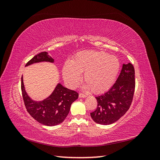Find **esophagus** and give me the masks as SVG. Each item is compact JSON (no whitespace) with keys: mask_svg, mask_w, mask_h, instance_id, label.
I'll return each mask as SVG.
<instances>
[{"mask_svg":"<svg viewBox=\"0 0 160 160\" xmlns=\"http://www.w3.org/2000/svg\"><path fill=\"white\" fill-rule=\"evenodd\" d=\"M79 98H86L87 95H85L84 93H79Z\"/></svg>","mask_w":160,"mask_h":160,"instance_id":"obj_1","label":"esophagus"}]
</instances>
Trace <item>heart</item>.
<instances>
[{
  "label": "heart",
  "mask_w": 160,
  "mask_h": 160,
  "mask_svg": "<svg viewBox=\"0 0 160 160\" xmlns=\"http://www.w3.org/2000/svg\"><path fill=\"white\" fill-rule=\"evenodd\" d=\"M118 58L103 51L78 52L72 61H67L62 69L66 83L75 88L83 72L86 87L96 93L108 91L114 83L119 70Z\"/></svg>",
  "instance_id": "b5f03b06"
}]
</instances>
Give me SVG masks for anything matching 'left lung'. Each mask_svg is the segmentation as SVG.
Returning a JSON list of instances; mask_svg holds the SVG:
<instances>
[{
	"mask_svg": "<svg viewBox=\"0 0 160 160\" xmlns=\"http://www.w3.org/2000/svg\"><path fill=\"white\" fill-rule=\"evenodd\" d=\"M135 88V69L129 62L123 64L114 85L104 94L95 97L96 109L91 113L95 123L109 125L117 122L127 112L132 105Z\"/></svg>",
	"mask_w": 160,
	"mask_h": 160,
	"instance_id": "8db88e82",
	"label": "left lung"
}]
</instances>
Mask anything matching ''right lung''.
<instances>
[{"label":"right lung","instance_id":"add662e5","mask_svg":"<svg viewBox=\"0 0 160 160\" xmlns=\"http://www.w3.org/2000/svg\"><path fill=\"white\" fill-rule=\"evenodd\" d=\"M41 61L53 62L47 52H41L27 62L25 66ZM21 91L24 103L28 113L40 123L55 126L61 123L68 115L71 105L79 97L77 91L58 84L52 93L42 101H32L27 94L21 77Z\"/></svg>","mask_w":160,"mask_h":160}]
</instances>
